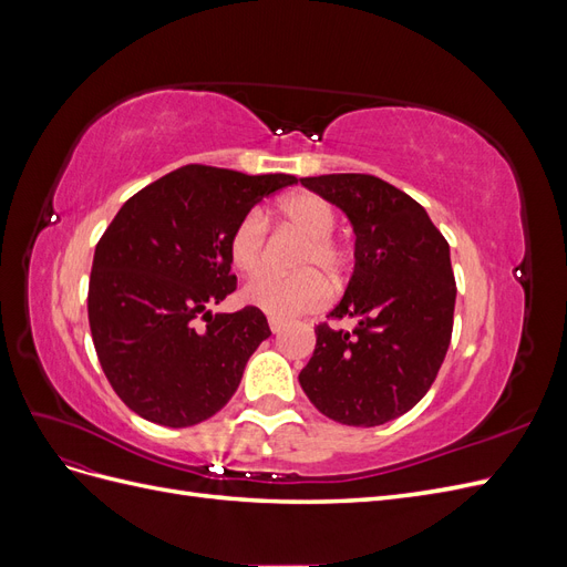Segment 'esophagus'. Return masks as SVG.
Listing matches in <instances>:
<instances>
[{"label":"esophagus","instance_id":"1","mask_svg":"<svg viewBox=\"0 0 567 567\" xmlns=\"http://www.w3.org/2000/svg\"><path fill=\"white\" fill-rule=\"evenodd\" d=\"M269 329H271V333H279L284 329V321L277 317H269Z\"/></svg>","mask_w":567,"mask_h":567}]
</instances>
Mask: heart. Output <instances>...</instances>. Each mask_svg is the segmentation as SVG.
Here are the masks:
<instances>
[{"label": "heart", "mask_w": 567, "mask_h": 567, "mask_svg": "<svg viewBox=\"0 0 567 567\" xmlns=\"http://www.w3.org/2000/svg\"><path fill=\"white\" fill-rule=\"evenodd\" d=\"M277 213L290 229L305 236L293 260L300 271L290 277L265 274L244 288V300L269 317L293 319L326 305L331 286L322 274L338 284L350 267V252L333 236L338 217L323 196L312 192L290 194L279 200ZM229 257L246 277H255L267 267V219L260 210H250L236 221L229 234Z\"/></svg>", "instance_id": "b5f03b06"}]
</instances>
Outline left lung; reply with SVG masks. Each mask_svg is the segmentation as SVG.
I'll return each mask as SVG.
<instances>
[{
    "instance_id": "1",
    "label": "left lung",
    "mask_w": 567,
    "mask_h": 567,
    "mask_svg": "<svg viewBox=\"0 0 567 567\" xmlns=\"http://www.w3.org/2000/svg\"><path fill=\"white\" fill-rule=\"evenodd\" d=\"M354 229V271L300 371L310 402L338 423L371 427L398 419L435 383L454 326L450 244L414 198L373 175L302 177Z\"/></svg>"
}]
</instances>
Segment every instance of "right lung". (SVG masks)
Masks as SVG:
<instances>
[{
	"mask_svg": "<svg viewBox=\"0 0 567 567\" xmlns=\"http://www.w3.org/2000/svg\"><path fill=\"white\" fill-rule=\"evenodd\" d=\"M296 182L184 165L117 210L94 250L87 315L99 364L134 414L186 427L231 400L271 331L252 305L208 312L236 290L229 234L255 203Z\"/></svg>",
	"mask_w": 567,
	"mask_h": 567,
	"instance_id": "obj_1",
	"label": "right lung"
}]
</instances>
